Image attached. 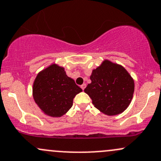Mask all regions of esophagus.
<instances>
[{
  "instance_id": "obj_1",
  "label": "esophagus",
  "mask_w": 161,
  "mask_h": 161,
  "mask_svg": "<svg viewBox=\"0 0 161 161\" xmlns=\"http://www.w3.org/2000/svg\"><path fill=\"white\" fill-rule=\"evenodd\" d=\"M86 84H85V83L82 84V85L81 86V88H82V90H84V89H85V88H86Z\"/></svg>"
}]
</instances>
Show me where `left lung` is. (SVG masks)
Here are the masks:
<instances>
[{"label": "left lung", "mask_w": 161, "mask_h": 161, "mask_svg": "<svg viewBox=\"0 0 161 161\" xmlns=\"http://www.w3.org/2000/svg\"><path fill=\"white\" fill-rule=\"evenodd\" d=\"M90 79L92 82L84 91L96 109L114 116L128 107L134 92V81L123 66L105 60L92 70Z\"/></svg>", "instance_id": "1"}]
</instances>
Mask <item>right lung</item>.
<instances>
[{"instance_id":"add662e5","label":"right lung","mask_w":161,"mask_h":161,"mask_svg":"<svg viewBox=\"0 0 161 161\" xmlns=\"http://www.w3.org/2000/svg\"><path fill=\"white\" fill-rule=\"evenodd\" d=\"M82 89L68 77L64 68L52 64L39 72L33 84V97L45 114L60 117L72 106Z\"/></svg>"}]
</instances>
